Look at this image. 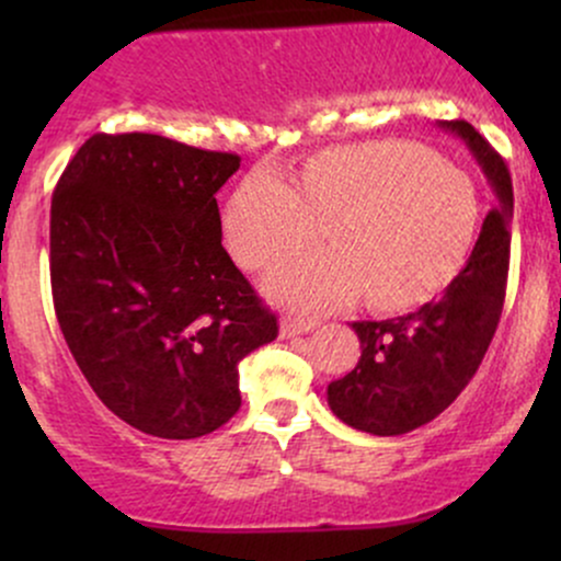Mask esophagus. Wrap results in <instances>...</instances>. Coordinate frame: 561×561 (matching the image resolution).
Segmentation results:
<instances>
[{"mask_svg": "<svg viewBox=\"0 0 561 561\" xmlns=\"http://www.w3.org/2000/svg\"><path fill=\"white\" fill-rule=\"evenodd\" d=\"M313 327H319L317 317H287L282 321V337H295V334L311 332Z\"/></svg>", "mask_w": 561, "mask_h": 561, "instance_id": "34e87169", "label": "esophagus"}]
</instances>
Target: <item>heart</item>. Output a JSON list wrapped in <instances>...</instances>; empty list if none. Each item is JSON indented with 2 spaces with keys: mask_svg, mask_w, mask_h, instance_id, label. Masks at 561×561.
<instances>
[{
  "mask_svg": "<svg viewBox=\"0 0 561 561\" xmlns=\"http://www.w3.org/2000/svg\"><path fill=\"white\" fill-rule=\"evenodd\" d=\"M478 221L465 171L405 141H371L308 160L298 186L279 171H253L229 199L224 231L242 266L263 268L327 229L334 248L274 268L268 293L334 308L366 289L375 306L403 308L459 272Z\"/></svg>",
  "mask_w": 561,
  "mask_h": 561,
  "instance_id": "heart-1",
  "label": "heart"
}]
</instances>
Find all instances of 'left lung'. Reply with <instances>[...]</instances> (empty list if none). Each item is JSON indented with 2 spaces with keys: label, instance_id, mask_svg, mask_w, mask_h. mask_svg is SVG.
Returning <instances> with one entry per match:
<instances>
[{
  "label": "left lung",
  "instance_id": "left-lung-1",
  "mask_svg": "<svg viewBox=\"0 0 561 561\" xmlns=\"http://www.w3.org/2000/svg\"><path fill=\"white\" fill-rule=\"evenodd\" d=\"M478 158L495 205L465 268L440 298L405 317L353 321L362 340L356 369L334 379L327 401L337 420L371 435H403L433 422L480 369L506 298L514 192L506 160L467 121H443Z\"/></svg>",
  "mask_w": 561,
  "mask_h": 561
}]
</instances>
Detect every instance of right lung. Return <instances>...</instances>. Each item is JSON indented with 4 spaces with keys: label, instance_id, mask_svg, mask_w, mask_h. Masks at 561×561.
I'll return each instance as SVG.
<instances>
[{
    "label": "right lung",
    "instance_id": "1",
    "mask_svg": "<svg viewBox=\"0 0 561 561\" xmlns=\"http://www.w3.org/2000/svg\"><path fill=\"white\" fill-rule=\"evenodd\" d=\"M234 152L158 134H94L49 216L55 313L76 364L118 420L190 440L240 409L237 364L279 334L221 244L216 192Z\"/></svg>",
    "mask_w": 561,
    "mask_h": 561
}]
</instances>
